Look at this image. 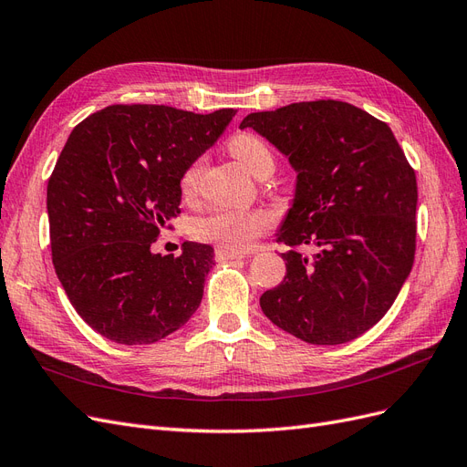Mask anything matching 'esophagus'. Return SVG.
Instances as JSON below:
<instances>
[{
    "label": "esophagus",
    "instance_id": "1",
    "mask_svg": "<svg viewBox=\"0 0 467 467\" xmlns=\"http://www.w3.org/2000/svg\"><path fill=\"white\" fill-rule=\"evenodd\" d=\"M247 253H235V251H228L223 247H216V259L218 261H234V259H244Z\"/></svg>",
    "mask_w": 467,
    "mask_h": 467
}]
</instances>
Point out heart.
Returning a JSON list of instances; mask_svg holds the SVG:
<instances>
[{
	"instance_id": "heart-1",
	"label": "heart",
	"mask_w": 467,
	"mask_h": 467,
	"mask_svg": "<svg viewBox=\"0 0 467 467\" xmlns=\"http://www.w3.org/2000/svg\"><path fill=\"white\" fill-rule=\"evenodd\" d=\"M230 151L251 175L257 179L275 171V155L255 134H237L232 138ZM204 169V158L194 160L181 175L182 194H192ZM273 225V218L263 210H214L194 220L192 235L201 242L214 244L228 251L244 253Z\"/></svg>"
}]
</instances>
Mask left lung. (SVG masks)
Returning a JSON list of instances; mask_svg holds the SVG:
<instances>
[{"mask_svg":"<svg viewBox=\"0 0 467 467\" xmlns=\"http://www.w3.org/2000/svg\"><path fill=\"white\" fill-rule=\"evenodd\" d=\"M253 129L288 158L292 208L276 242L286 276L261 296L263 314L312 345H341L386 316L411 273L417 179L386 122L343 101L251 112ZM317 247L312 258L295 249Z\"/></svg>","mask_w":467,"mask_h":467,"instance_id":"8db88e82","label":"left lung"}]
</instances>
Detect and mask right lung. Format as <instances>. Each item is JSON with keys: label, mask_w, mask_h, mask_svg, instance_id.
Returning <instances> with one entry per match:
<instances>
[{"label": "right lung", "mask_w": 467, "mask_h": 467, "mask_svg": "<svg viewBox=\"0 0 467 467\" xmlns=\"http://www.w3.org/2000/svg\"><path fill=\"white\" fill-rule=\"evenodd\" d=\"M234 109L194 115L165 105H110L69 134L48 179L52 263L89 327L151 345L199 309L214 249L153 253L179 214L181 175L214 146Z\"/></svg>", "instance_id": "obj_1"}]
</instances>
